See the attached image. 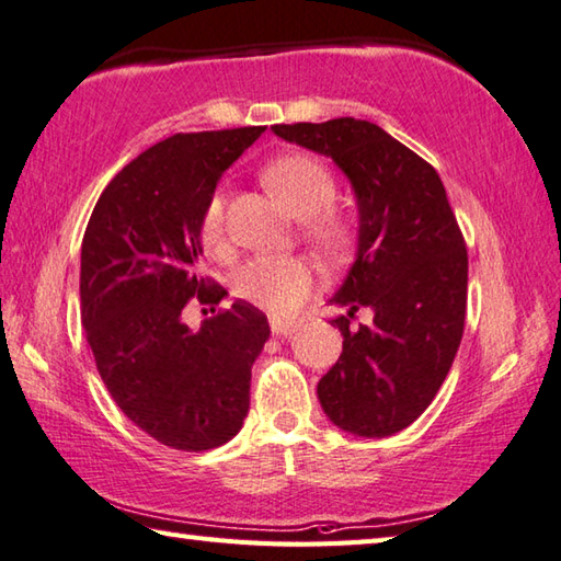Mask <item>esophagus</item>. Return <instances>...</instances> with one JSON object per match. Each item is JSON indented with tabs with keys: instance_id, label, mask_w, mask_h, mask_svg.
I'll use <instances>...</instances> for the list:
<instances>
[{
	"instance_id": "1",
	"label": "esophagus",
	"mask_w": 561,
	"mask_h": 561,
	"mask_svg": "<svg viewBox=\"0 0 561 561\" xmlns=\"http://www.w3.org/2000/svg\"><path fill=\"white\" fill-rule=\"evenodd\" d=\"M300 328L298 320H286V318H271V330L273 335H290Z\"/></svg>"
}]
</instances>
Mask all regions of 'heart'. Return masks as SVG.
I'll list each match as a JSON object with an SVG mask.
<instances>
[{"instance_id":"1","label":"heart","mask_w":561,"mask_h":561,"mask_svg":"<svg viewBox=\"0 0 561 561\" xmlns=\"http://www.w3.org/2000/svg\"><path fill=\"white\" fill-rule=\"evenodd\" d=\"M263 182L280 204L300 219V236L328 259H342L355 239V219L335 206L337 176L310 154H283L263 167ZM202 249L209 255L229 251L224 194L214 192L199 221ZM316 265L302 255H259L233 275V296L251 306L290 316L316 290Z\"/></svg>"}]
</instances>
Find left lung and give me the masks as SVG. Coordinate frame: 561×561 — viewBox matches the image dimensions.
<instances>
[{"mask_svg": "<svg viewBox=\"0 0 561 561\" xmlns=\"http://www.w3.org/2000/svg\"><path fill=\"white\" fill-rule=\"evenodd\" d=\"M288 142L328 154L355 186L359 251L332 302L342 355L318 385L335 426L385 438L424 414L463 337L468 251L438 172L369 121L273 125ZM359 307L373 320L357 331Z\"/></svg>", "mask_w": 561, "mask_h": 561, "instance_id": "left-lung-1", "label": "left lung"}]
</instances>
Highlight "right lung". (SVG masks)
Here are the masks:
<instances>
[{"instance_id": "right-lung-1", "label": "right lung", "mask_w": 561, "mask_h": 561, "mask_svg": "<svg viewBox=\"0 0 561 561\" xmlns=\"http://www.w3.org/2000/svg\"><path fill=\"white\" fill-rule=\"evenodd\" d=\"M263 125L176 133L137 154L105 186L81 245V320L98 375L123 414L176 450L231 440L251 404V367L271 335L251 302L199 330L182 322L224 288L199 271V221L224 170Z\"/></svg>"}]
</instances>
